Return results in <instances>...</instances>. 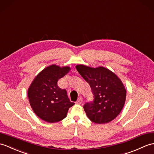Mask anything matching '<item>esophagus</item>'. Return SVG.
<instances>
[{
    "mask_svg": "<svg viewBox=\"0 0 154 154\" xmlns=\"http://www.w3.org/2000/svg\"><path fill=\"white\" fill-rule=\"evenodd\" d=\"M82 102H83V98H82L81 97H79V98H78V100H77V104H81Z\"/></svg>",
    "mask_w": 154,
    "mask_h": 154,
    "instance_id": "1",
    "label": "esophagus"
}]
</instances>
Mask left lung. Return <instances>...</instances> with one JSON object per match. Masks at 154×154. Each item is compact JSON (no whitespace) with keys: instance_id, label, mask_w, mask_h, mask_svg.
<instances>
[{"instance_id":"8db88e82","label":"left lung","mask_w":154,"mask_h":154,"mask_svg":"<svg viewBox=\"0 0 154 154\" xmlns=\"http://www.w3.org/2000/svg\"><path fill=\"white\" fill-rule=\"evenodd\" d=\"M76 69L90 85L93 101L83 106L88 119L97 124L109 123L119 115L126 99V90L115 73L103 67L78 65Z\"/></svg>"}]
</instances>
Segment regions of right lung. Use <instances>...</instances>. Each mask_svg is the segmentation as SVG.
<instances>
[{
	"mask_svg": "<svg viewBox=\"0 0 154 154\" xmlns=\"http://www.w3.org/2000/svg\"><path fill=\"white\" fill-rule=\"evenodd\" d=\"M69 67L52 65L35 78L28 89V98L35 113L45 121L55 123L67 116L70 102L66 89L60 88L58 81L69 70Z\"/></svg>",
	"mask_w": 154,
	"mask_h": 154,
	"instance_id": "1",
	"label": "right lung"
}]
</instances>
